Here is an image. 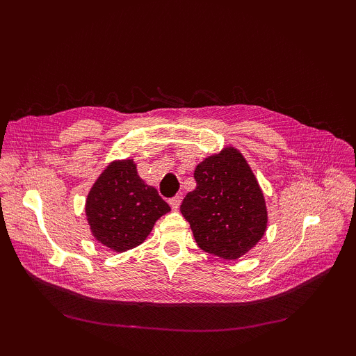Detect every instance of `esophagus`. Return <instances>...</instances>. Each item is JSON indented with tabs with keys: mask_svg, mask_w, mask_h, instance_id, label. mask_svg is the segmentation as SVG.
I'll return each mask as SVG.
<instances>
[{
	"mask_svg": "<svg viewBox=\"0 0 356 356\" xmlns=\"http://www.w3.org/2000/svg\"><path fill=\"white\" fill-rule=\"evenodd\" d=\"M169 204H170V208L172 209H178L179 208V204H181V197L179 196H174V197H170L169 199Z\"/></svg>",
	"mask_w": 356,
	"mask_h": 356,
	"instance_id": "esophagus-1",
	"label": "esophagus"
}]
</instances>
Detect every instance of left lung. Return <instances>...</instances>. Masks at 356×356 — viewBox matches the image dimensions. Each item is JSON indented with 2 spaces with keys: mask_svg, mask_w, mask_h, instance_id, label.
<instances>
[{
  "mask_svg": "<svg viewBox=\"0 0 356 356\" xmlns=\"http://www.w3.org/2000/svg\"><path fill=\"white\" fill-rule=\"evenodd\" d=\"M195 179L197 186L182 200L181 213L199 248L224 260H236L252 250L267 229V209L239 149L225 147L200 161Z\"/></svg>",
  "mask_w": 356,
  "mask_h": 356,
  "instance_id": "8db88e82",
  "label": "left lung"
}]
</instances>
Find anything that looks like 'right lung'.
I'll list each match as a JSON object with an SVG mask.
<instances>
[{
  "label": "right lung",
  "mask_w": 356,
  "mask_h": 356,
  "mask_svg": "<svg viewBox=\"0 0 356 356\" xmlns=\"http://www.w3.org/2000/svg\"><path fill=\"white\" fill-rule=\"evenodd\" d=\"M169 211L157 190L139 178L132 159L111 161L86 200L93 238L115 252L141 245L156 221Z\"/></svg>",
  "instance_id": "right-lung-1"
}]
</instances>
